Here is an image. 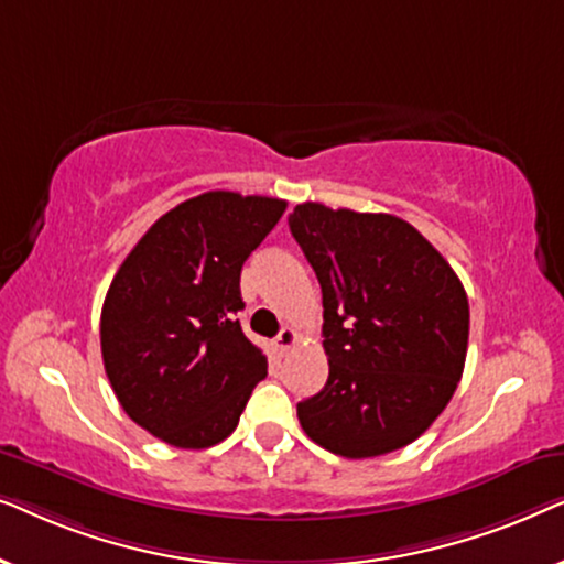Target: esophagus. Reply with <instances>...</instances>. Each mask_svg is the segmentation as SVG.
Here are the masks:
<instances>
[{
	"instance_id": "1",
	"label": "esophagus",
	"mask_w": 564,
	"mask_h": 564,
	"mask_svg": "<svg viewBox=\"0 0 564 564\" xmlns=\"http://www.w3.org/2000/svg\"><path fill=\"white\" fill-rule=\"evenodd\" d=\"M295 341H297V330L295 328H282L280 336L274 338L276 349H280L282 354L288 351V349H292V346H295Z\"/></svg>"
}]
</instances>
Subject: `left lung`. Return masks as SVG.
I'll use <instances>...</instances> for the list:
<instances>
[{
  "mask_svg": "<svg viewBox=\"0 0 564 564\" xmlns=\"http://www.w3.org/2000/svg\"><path fill=\"white\" fill-rule=\"evenodd\" d=\"M290 230L323 292L328 380L297 403L323 449L367 459L438 419L465 369L469 305L459 276L411 223L303 203Z\"/></svg>",
  "mask_w": 564,
  "mask_h": 564,
  "instance_id": "obj_1",
  "label": "left lung"
}]
</instances>
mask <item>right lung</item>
I'll list each match as a JSON object with an SVG mask.
<instances>
[{"label": "right lung", "mask_w": 564, "mask_h": 564, "mask_svg": "<svg viewBox=\"0 0 564 564\" xmlns=\"http://www.w3.org/2000/svg\"><path fill=\"white\" fill-rule=\"evenodd\" d=\"M276 197L215 189L153 223L107 290V380L138 426L180 449L234 434L267 357L243 336L241 267L282 218Z\"/></svg>", "instance_id": "obj_1"}]
</instances>
